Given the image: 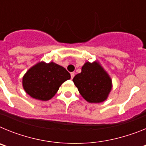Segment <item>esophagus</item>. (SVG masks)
<instances>
[{
    "label": "esophagus",
    "mask_w": 146,
    "mask_h": 146,
    "mask_svg": "<svg viewBox=\"0 0 146 146\" xmlns=\"http://www.w3.org/2000/svg\"><path fill=\"white\" fill-rule=\"evenodd\" d=\"M74 72H72V73H71V79H73V78H74Z\"/></svg>",
    "instance_id": "obj_1"
}]
</instances>
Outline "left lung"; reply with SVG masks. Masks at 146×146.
<instances>
[{"label":"left lung","mask_w":146,"mask_h":146,"mask_svg":"<svg viewBox=\"0 0 146 146\" xmlns=\"http://www.w3.org/2000/svg\"><path fill=\"white\" fill-rule=\"evenodd\" d=\"M73 82L81 96L90 103L105 101L112 89L111 78L96 61L86 62Z\"/></svg>","instance_id":"8db88e82"}]
</instances>
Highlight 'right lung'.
I'll return each instance as SVG.
<instances>
[{
  "mask_svg": "<svg viewBox=\"0 0 146 146\" xmlns=\"http://www.w3.org/2000/svg\"><path fill=\"white\" fill-rule=\"evenodd\" d=\"M70 78V74L61 66L53 62H39L23 76V86L33 99L47 101L55 96L62 83Z\"/></svg>",
  "mask_w": 146,
  "mask_h": 146,
  "instance_id": "right-lung-1",
  "label": "right lung"
}]
</instances>
